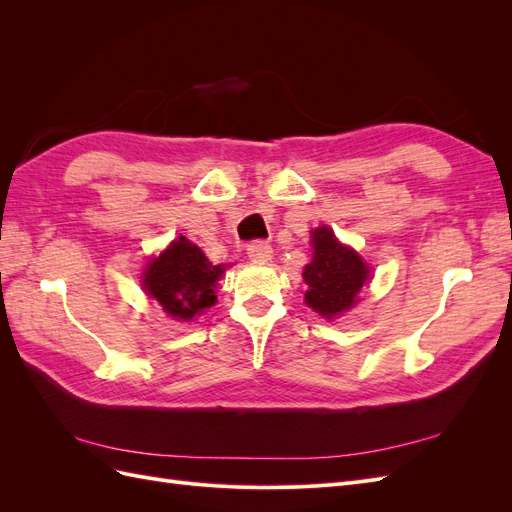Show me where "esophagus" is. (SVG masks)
Instances as JSON below:
<instances>
[{"label":"esophagus","instance_id":"34e87169","mask_svg":"<svg viewBox=\"0 0 512 512\" xmlns=\"http://www.w3.org/2000/svg\"><path fill=\"white\" fill-rule=\"evenodd\" d=\"M271 254H273L271 245L265 243V241H254V243L247 245V256H250V258L256 260V262H267V260H271Z\"/></svg>","mask_w":512,"mask_h":512}]
</instances>
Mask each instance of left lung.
<instances>
[{
	"label": "left lung",
	"mask_w": 512,
	"mask_h": 512,
	"mask_svg": "<svg viewBox=\"0 0 512 512\" xmlns=\"http://www.w3.org/2000/svg\"><path fill=\"white\" fill-rule=\"evenodd\" d=\"M312 247L314 258L303 271L305 303L320 316L335 318L356 303V294L369 280V269L361 256L339 243L327 226L312 230Z\"/></svg>",
	"instance_id": "1"
}]
</instances>
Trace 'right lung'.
Listing matches in <instances>:
<instances>
[{"label": "right lung", "mask_w": 512, "mask_h": 512, "mask_svg": "<svg viewBox=\"0 0 512 512\" xmlns=\"http://www.w3.org/2000/svg\"><path fill=\"white\" fill-rule=\"evenodd\" d=\"M222 273V265H211L198 245L179 237L149 262L145 288L168 316L192 320L215 303L213 288Z\"/></svg>", "instance_id": "1"}]
</instances>
